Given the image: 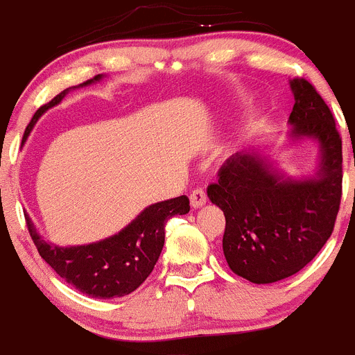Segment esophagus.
I'll list each match as a JSON object with an SVG mask.
<instances>
[{"instance_id": "34e87169", "label": "esophagus", "mask_w": 355, "mask_h": 355, "mask_svg": "<svg viewBox=\"0 0 355 355\" xmlns=\"http://www.w3.org/2000/svg\"><path fill=\"white\" fill-rule=\"evenodd\" d=\"M206 200H208V197H206V192L202 190V188H196V190L190 193V205H192V208H200V206H205Z\"/></svg>"}]
</instances>
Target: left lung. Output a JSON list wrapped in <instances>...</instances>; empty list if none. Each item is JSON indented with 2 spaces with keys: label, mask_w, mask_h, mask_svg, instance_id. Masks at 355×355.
I'll return each instance as SVG.
<instances>
[{
  "label": "left lung",
  "mask_w": 355,
  "mask_h": 355,
  "mask_svg": "<svg viewBox=\"0 0 355 355\" xmlns=\"http://www.w3.org/2000/svg\"><path fill=\"white\" fill-rule=\"evenodd\" d=\"M290 87V139L318 142L316 174L291 180L259 150L249 149L225 159L218 181L208 187L209 200L225 216V261L256 284L302 270L332 234L341 202L343 155L334 117L309 81L295 78Z\"/></svg>",
  "instance_id": "1"
}]
</instances>
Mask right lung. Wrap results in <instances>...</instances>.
<instances>
[{"mask_svg": "<svg viewBox=\"0 0 355 355\" xmlns=\"http://www.w3.org/2000/svg\"><path fill=\"white\" fill-rule=\"evenodd\" d=\"M103 74L85 81L80 87L99 81ZM69 92L64 90L53 97L48 105L40 106L24 131L23 142H26L35 122L51 106L58 105ZM190 211V200L187 196L162 200L150 205L135 218L131 224L114 236L89 245L58 247L42 240L37 233L31 218L26 216L30 236L39 250L40 258L51 266L56 274L81 293L94 299H114L135 291L149 277L159 258L165 243V224L171 216L187 215Z\"/></svg>", "mask_w": 355, "mask_h": 355, "instance_id": "obj_1", "label": "right lung"}]
</instances>
